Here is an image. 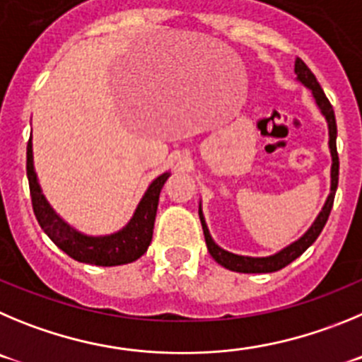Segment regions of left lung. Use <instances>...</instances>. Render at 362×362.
I'll return each mask as SVG.
<instances>
[{
  "mask_svg": "<svg viewBox=\"0 0 362 362\" xmlns=\"http://www.w3.org/2000/svg\"><path fill=\"white\" fill-rule=\"evenodd\" d=\"M294 71L296 76H298V81L301 84L312 90V95H314L315 104L319 106L321 113L325 115L328 122V136H330V141H328V146H330V155H332V171H330V194H328L327 202H325L323 209L321 213L317 214L315 221L310 226V229L307 233L303 234L299 238L298 242L291 243L288 247H285L279 252L272 254V256H265V258H250V256H238V254L229 252V250H223L221 247H218L216 243L213 242V238H211L209 229H207V223H205L204 213H202V207L198 209V214H200V221H202V229H204V236H205V243H207V250L209 254L220 263L221 267H226V269L234 270V272H245V274H262V272H276V270L283 269L288 263L294 262L296 258H299L312 243L317 240V236L323 230L325 223H327L328 216H330L332 205H334V197H335V189H337V182H339V155H337V146H335V139H337V124H335V115H334V108H332L330 100L327 99L325 95L323 88L321 84L317 83L315 76L310 71V68L307 64L303 63L301 59H296L294 64Z\"/></svg>",
  "mask_w": 362,
  "mask_h": 362,
  "instance_id": "left-lung-1",
  "label": "left lung"
}]
</instances>
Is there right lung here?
Instances as JSON below:
<instances>
[{
    "instance_id": "add662e5",
    "label": "right lung",
    "mask_w": 362,
    "mask_h": 362,
    "mask_svg": "<svg viewBox=\"0 0 362 362\" xmlns=\"http://www.w3.org/2000/svg\"><path fill=\"white\" fill-rule=\"evenodd\" d=\"M27 177L30 185V197L34 214L39 226L48 234L52 242L61 250L81 263L99 267H115L139 259L148 250L153 238L155 216H157L158 197L164 187L169 173L160 175L149 184L148 191L136 205L135 214L124 229L108 236H88L70 227L63 218L55 214L50 204L39 187L37 175L34 171V155H32V139L27 144Z\"/></svg>"
}]
</instances>
